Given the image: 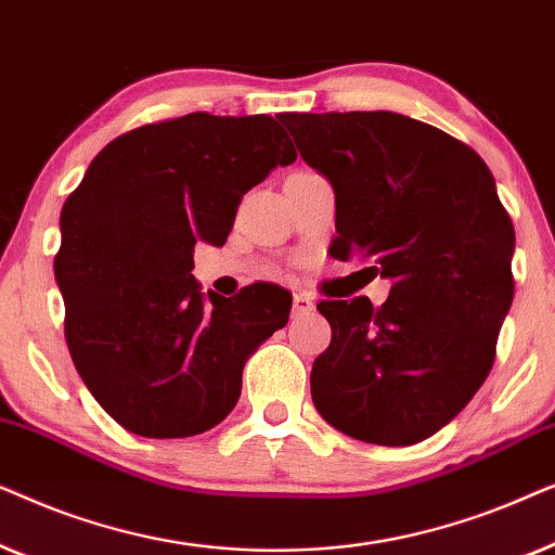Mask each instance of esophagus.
<instances>
[{"instance_id": "34e87169", "label": "esophagus", "mask_w": 555, "mask_h": 555, "mask_svg": "<svg viewBox=\"0 0 555 555\" xmlns=\"http://www.w3.org/2000/svg\"><path fill=\"white\" fill-rule=\"evenodd\" d=\"M293 308L295 313H308V310L315 308V300L310 293H295L293 295Z\"/></svg>"}]
</instances>
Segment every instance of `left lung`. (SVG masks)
I'll use <instances>...</instances> for the list:
<instances>
[{
  "mask_svg": "<svg viewBox=\"0 0 555 555\" xmlns=\"http://www.w3.org/2000/svg\"><path fill=\"white\" fill-rule=\"evenodd\" d=\"M302 162L336 192L331 255L391 283L321 300L331 346L310 393L331 427L369 444L437 435L475 397L513 302L515 230L473 149L391 111L283 113Z\"/></svg>",
  "mask_w": 555,
  "mask_h": 555,
  "instance_id": "8db88e82",
  "label": "left lung"
}]
</instances>
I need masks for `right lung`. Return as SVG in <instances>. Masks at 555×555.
<instances>
[{"label":"right lung","instance_id":"right-lung-1","mask_svg":"<svg viewBox=\"0 0 555 555\" xmlns=\"http://www.w3.org/2000/svg\"><path fill=\"white\" fill-rule=\"evenodd\" d=\"M272 116L135 128L90 162L60 215L55 280L73 363L98 404L139 437H194L237 404L249 356L291 315V293H202L194 245L222 247L249 189L293 164Z\"/></svg>","mask_w":555,"mask_h":555}]
</instances>
